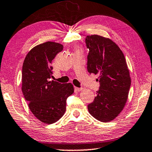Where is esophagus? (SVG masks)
I'll return each mask as SVG.
<instances>
[{
  "mask_svg": "<svg viewBox=\"0 0 152 152\" xmlns=\"http://www.w3.org/2000/svg\"><path fill=\"white\" fill-rule=\"evenodd\" d=\"M74 89H75V90L76 91H82V90H83V88H78V87H76V86H75V87H74Z\"/></svg>",
  "mask_w": 152,
  "mask_h": 152,
  "instance_id": "obj_1",
  "label": "esophagus"
}]
</instances>
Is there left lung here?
I'll list each match as a JSON object with an SVG mask.
<instances>
[{
    "label": "left lung",
    "mask_w": 152,
    "mask_h": 152,
    "mask_svg": "<svg viewBox=\"0 0 152 152\" xmlns=\"http://www.w3.org/2000/svg\"><path fill=\"white\" fill-rule=\"evenodd\" d=\"M88 73L98 74L99 90L93 102L88 105L90 114L101 122L115 118L128 99L131 79L126 59L118 46L108 38L87 36Z\"/></svg>",
    "instance_id": "obj_1"
}]
</instances>
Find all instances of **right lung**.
Here are the masks:
<instances>
[{
    "label": "right lung",
    "mask_w": 152,
    "mask_h": 152,
    "mask_svg": "<svg viewBox=\"0 0 152 152\" xmlns=\"http://www.w3.org/2000/svg\"><path fill=\"white\" fill-rule=\"evenodd\" d=\"M64 49L59 43L48 41L32 48L22 67L21 90L34 115L45 124L57 122L65 114L67 98L74 93L72 83L50 80L52 60Z\"/></svg>",
    "instance_id": "1"
}]
</instances>
